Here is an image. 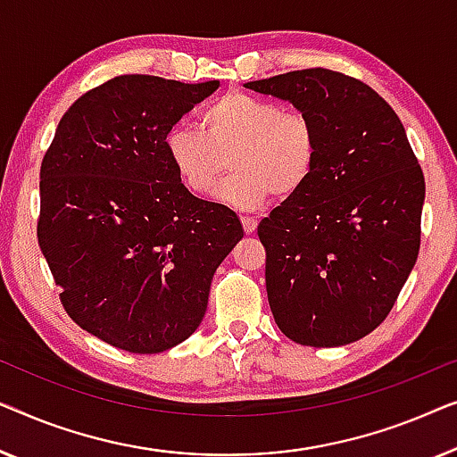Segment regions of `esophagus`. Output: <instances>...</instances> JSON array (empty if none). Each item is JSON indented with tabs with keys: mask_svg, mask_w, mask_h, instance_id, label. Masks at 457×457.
<instances>
[{
	"mask_svg": "<svg viewBox=\"0 0 457 457\" xmlns=\"http://www.w3.org/2000/svg\"><path fill=\"white\" fill-rule=\"evenodd\" d=\"M242 228L246 234H254L256 229V220H253V217H242Z\"/></svg>",
	"mask_w": 457,
	"mask_h": 457,
	"instance_id": "esophagus-1",
	"label": "esophagus"
}]
</instances>
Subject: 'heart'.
Segmentation results:
<instances>
[{
    "mask_svg": "<svg viewBox=\"0 0 457 457\" xmlns=\"http://www.w3.org/2000/svg\"><path fill=\"white\" fill-rule=\"evenodd\" d=\"M201 130L173 126L163 138L165 155L186 190L207 196L228 170L234 171L217 196L237 209H259L292 198L311 182L319 163V128L302 109L229 91L198 115Z\"/></svg>",
    "mask_w": 457,
    "mask_h": 457,
    "instance_id": "1",
    "label": "heart"
}]
</instances>
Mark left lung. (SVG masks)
I'll return each mask as SVG.
<instances>
[{"instance_id":"left-lung-1","label":"left lung","mask_w":457,"mask_h":457,"mask_svg":"<svg viewBox=\"0 0 457 457\" xmlns=\"http://www.w3.org/2000/svg\"><path fill=\"white\" fill-rule=\"evenodd\" d=\"M244 87L319 128L311 182L256 229L275 323L312 348L356 342L387 319L419 259L424 173L406 130L381 95L327 68Z\"/></svg>"}]
</instances>
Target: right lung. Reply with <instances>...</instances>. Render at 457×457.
Here are the masks:
<instances>
[{
	"label": "right lung",
	"mask_w": 457,
	"mask_h": 457,
	"mask_svg": "<svg viewBox=\"0 0 457 457\" xmlns=\"http://www.w3.org/2000/svg\"><path fill=\"white\" fill-rule=\"evenodd\" d=\"M217 87L115 76L70 105L45 151L37 240L63 311L132 354L196 331L215 269L244 236L234 211L184 188L163 146Z\"/></svg>",
	"instance_id": "right-lung-1"
}]
</instances>
